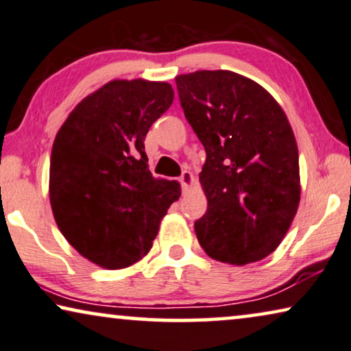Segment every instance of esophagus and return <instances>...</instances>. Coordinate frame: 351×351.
<instances>
[{
  "label": "esophagus",
  "instance_id": "34e87169",
  "mask_svg": "<svg viewBox=\"0 0 351 351\" xmlns=\"http://www.w3.org/2000/svg\"><path fill=\"white\" fill-rule=\"evenodd\" d=\"M180 182H181L182 189H187V187L194 182V176H192L191 171H182V175L180 176Z\"/></svg>",
  "mask_w": 351,
  "mask_h": 351
}]
</instances>
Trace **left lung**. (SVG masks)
I'll list each match as a JSON object with an SVG mask.
<instances>
[{
    "label": "left lung",
    "instance_id": "left-lung-1",
    "mask_svg": "<svg viewBox=\"0 0 351 351\" xmlns=\"http://www.w3.org/2000/svg\"><path fill=\"white\" fill-rule=\"evenodd\" d=\"M187 122L205 147L200 182L208 200L194 223L205 253L243 265L274 253L300 200L299 154L274 97L232 71L176 79Z\"/></svg>",
    "mask_w": 351,
    "mask_h": 351
}]
</instances>
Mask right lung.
<instances>
[{
    "label": "right lung",
    "instance_id": "right-lung-1",
    "mask_svg": "<svg viewBox=\"0 0 351 351\" xmlns=\"http://www.w3.org/2000/svg\"><path fill=\"white\" fill-rule=\"evenodd\" d=\"M173 103L167 82L111 81L79 103L52 146L53 218L79 254L122 269L151 250L181 191L147 169L145 138Z\"/></svg>",
    "mask_w": 351,
    "mask_h": 351
}]
</instances>
